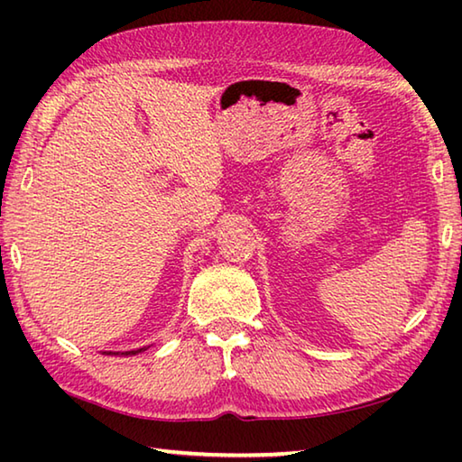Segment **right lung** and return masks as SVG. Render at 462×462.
Here are the masks:
<instances>
[{
    "label": "right lung",
    "mask_w": 462,
    "mask_h": 462,
    "mask_svg": "<svg viewBox=\"0 0 462 462\" xmlns=\"http://www.w3.org/2000/svg\"><path fill=\"white\" fill-rule=\"evenodd\" d=\"M140 350H144V348H140ZM140 350H126V353H107V355H124V356H132V355L140 353Z\"/></svg>",
    "instance_id": "right-lung-1"
}]
</instances>
